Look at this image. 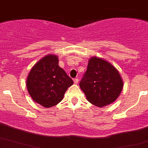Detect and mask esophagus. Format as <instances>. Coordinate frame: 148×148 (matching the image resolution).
<instances>
[{
  "label": "esophagus",
  "instance_id": "34e87169",
  "mask_svg": "<svg viewBox=\"0 0 148 148\" xmlns=\"http://www.w3.org/2000/svg\"><path fill=\"white\" fill-rule=\"evenodd\" d=\"M73 82H74V83H75V84H76L78 83V78H75V79L73 80Z\"/></svg>",
  "mask_w": 148,
  "mask_h": 148
}]
</instances>
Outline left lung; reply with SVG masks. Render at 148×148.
<instances>
[{
    "label": "left lung",
    "mask_w": 148,
    "mask_h": 148,
    "mask_svg": "<svg viewBox=\"0 0 148 148\" xmlns=\"http://www.w3.org/2000/svg\"><path fill=\"white\" fill-rule=\"evenodd\" d=\"M87 101L99 108L112 104L121 94L124 83L118 70L108 61L93 56L79 84Z\"/></svg>",
    "instance_id": "obj_1"
}]
</instances>
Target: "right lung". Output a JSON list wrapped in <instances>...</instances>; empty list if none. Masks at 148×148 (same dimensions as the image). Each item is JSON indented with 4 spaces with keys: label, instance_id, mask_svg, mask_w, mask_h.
Listing matches in <instances>:
<instances>
[{
    "label": "right lung",
    "instance_id": "add662e5",
    "mask_svg": "<svg viewBox=\"0 0 148 148\" xmlns=\"http://www.w3.org/2000/svg\"><path fill=\"white\" fill-rule=\"evenodd\" d=\"M72 78L58 66V57L49 54L32 67L27 78L28 92L34 101L44 108H52L64 99L73 85Z\"/></svg>",
    "mask_w": 148,
    "mask_h": 148
}]
</instances>
